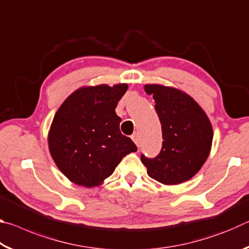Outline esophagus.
Masks as SVG:
<instances>
[{
    "mask_svg": "<svg viewBox=\"0 0 249 249\" xmlns=\"http://www.w3.org/2000/svg\"><path fill=\"white\" fill-rule=\"evenodd\" d=\"M132 140L134 141L135 144H136L137 146H140V135H138L137 133L134 134L133 136H132Z\"/></svg>",
    "mask_w": 249,
    "mask_h": 249,
    "instance_id": "34e87169",
    "label": "esophagus"
}]
</instances>
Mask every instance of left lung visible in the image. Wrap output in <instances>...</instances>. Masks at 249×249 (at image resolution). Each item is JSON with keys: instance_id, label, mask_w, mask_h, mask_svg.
<instances>
[{"instance_id": "left-lung-1", "label": "left lung", "mask_w": 249, "mask_h": 249, "mask_svg": "<svg viewBox=\"0 0 249 249\" xmlns=\"http://www.w3.org/2000/svg\"><path fill=\"white\" fill-rule=\"evenodd\" d=\"M155 100L162 130V147L157 157L142 155L150 178L166 185L182 183L195 177L208 159L213 141L212 124L190 95L162 84H145Z\"/></svg>"}]
</instances>
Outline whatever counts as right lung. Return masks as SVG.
<instances>
[{
  "mask_svg": "<svg viewBox=\"0 0 249 249\" xmlns=\"http://www.w3.org/2000/svg\"><path fill=\"white\" fill-rule=\"evenodd\" d=\"M128 84H99L75 90L60 105L48 133L54 163L71 182L98 187L136 145L121 133L115 107Z\"/></svg>",
  "mask_w": 249,
  "mask_h": 249,
  "instance_id": "add662e5",
  "label": "right lung"
}]
</instances>
